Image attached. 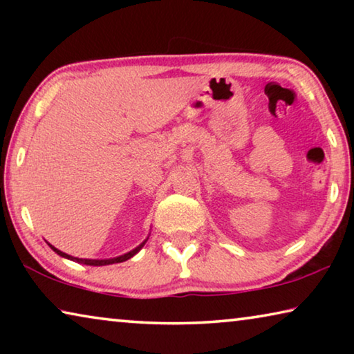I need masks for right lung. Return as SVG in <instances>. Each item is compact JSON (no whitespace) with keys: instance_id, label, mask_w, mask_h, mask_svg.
Here are the masks:
<instances>
[{"instance_id":"add662e5","label":"right lung","mask_w":354,"mask_h":354,"mask_svg":"<svg viewBox=\"0 0 354 354\" xmlns=\"http://www.w3.org/2000/svg\"><path fill=\"white\" fill-rule=\"evenodd\" d=\"M147 241H148V239H147ZM147 241H143V242L139 245V247H136L134 250H131L129 253L122 254V256H117V257H111V259H81V257H73V256H70V254H67V253H64V251L57 250L56 247H53V245H50V243H48V245H50L51 250L55 251V253H57L59 256L65 257V259H70V261H75V262H80V263H86V266L100 267V266H109V263H118V262H124V261L131 259V257H133L134 254L139 253V251L142 250V247H143V245H145Z\"/></svg>"}]
</instances>
